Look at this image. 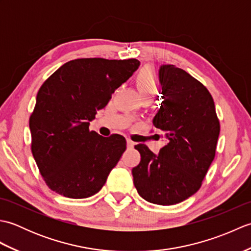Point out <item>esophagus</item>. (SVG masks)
Returning <instances> with one entry per match:
<instances>
[{
  "label": "esophagus",
  "instance_id": "esophagus-1",
  "mask_svg": "<svg viewBox=\"0 0 251 251\" xmlns=\"http://www.w3.org/2000/svg\"><path fill=\"white\" fill-rule=\"evenodd\" d=\"M126 143H127V148H134V146H135V142L131 141L130 139H127Z\"/></svg>",
  "mask_w": 251,
  "mask_h": 251
}]
</instances>
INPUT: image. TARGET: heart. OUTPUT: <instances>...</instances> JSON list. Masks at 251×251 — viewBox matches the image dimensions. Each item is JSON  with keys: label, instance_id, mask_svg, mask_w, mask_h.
I'll use <instances>...</instances> for the list:
<instances>
[{"label": "heart", "instance_id": "heart-1", "mask_svg": "<svg viewBox=\"0 0 251 251\" xmlns=\"http://www.w3.org/2000/svg\"><path fill=\"white\" fill-rule=\"evenodd\" d=\"M136 85L145 100H150L158 92L156 73L151 67H143L136 76Z\"/></svg>", "mask_w": 251, "mask_h": 251}]
</instances>
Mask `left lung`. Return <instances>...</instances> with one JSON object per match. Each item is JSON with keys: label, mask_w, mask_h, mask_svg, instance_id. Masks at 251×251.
<instances>
[{"label": "left lung", "mask_w": 251, "mask_h": 251, "mask_svg": "<svg viewBox=\"0 0 251 251\" xmlns=\"http://www.w3.org/2000/svg\"><path fill=\"white\" fill-rule=\"evenodd\" d=\"M163 101L153 124L167 145L155 155L135 146L141 161L132 168L134 184L146 201L174 205L201 188L216 155L220 123L210 93L200 81L174 65L159 69Z\"/></svg>", "instance_id": "1"}]
</instances>
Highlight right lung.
<instances>
[{
	"label": "right lung",
	"instance_id": "add662e5",
	"mask_svg": "<svg viewBox=\"0 0 251 251\" xmlns=\"http://www.w3.org/2000/svg\"><path fill=\"white\" fill-rule=\"evenodd\" d=\"M139 65L135 58H81L65 63L42 85L29 120L31 151L50 190L86 199L104 185L126 140L90 131L89 122Z\"/></svg>",
	"mask_w": 251,
	"mask_h": 251
}]
</instances>
